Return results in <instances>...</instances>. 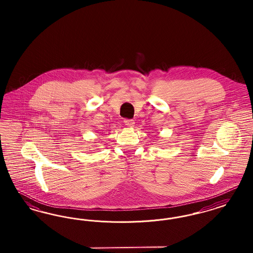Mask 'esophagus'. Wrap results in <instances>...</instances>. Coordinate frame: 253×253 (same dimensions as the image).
Instances as JSON below:
<instances>
[{
  "instance_id": "obj_1",
  "label": "esophagus",
  "mask_w": 253,
  "mask_h": 253,
  "mask_svg": "<svg viewBox=\"0 0 253 253\" xmlns=\"http://www.w3.org/2000/svg\"><path fill=\"white\" fill-rule=\"evenodd\" d=\"M124 123L128 127H133V125H134V121L132 120H124Z\"/></svg>"
}]
</instances>
